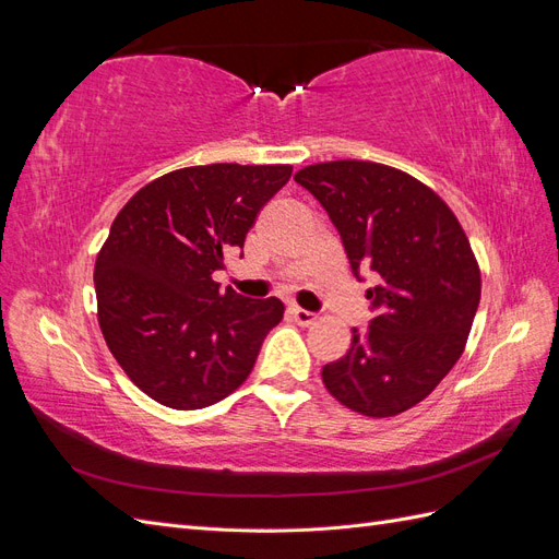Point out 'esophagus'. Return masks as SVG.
<instances>
[{
  "instance_id": "obj_1",
  "label": "esophagus",
  "mask_w": 559,
  "mask_h": 559,
  "mask_svg": "<svg viewBox=\"0 0 559 559\" xmlns=\"http://www.w3.org/2000/svg\"><path fill=\"white\" fill-rule=\"evenodd\" d=\"M289 314H292V319L296 321V324H300V326H310L312 321L317 319L314 312L302 310V308H298V306H292V308H289Z\"/></svg>"
}]
</instances>
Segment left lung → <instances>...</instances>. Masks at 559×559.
<instances>
[{"label":"left lung","instance_id":"8db88e82","mask_svg":"<svg viewBox=\"0 0 559 559\" xmlns=\"http://www.w3.org/2000/svg\"><path fill=\"white\" fill-rule=\"evenodd\" d=\"M341 233L354 277H376L373 319L345 357L321 368L354 413L392 417L427 399L462 357L480 302L468 238L429 186L389 165L333 160L294 177Z\"/></svg>","mask_w":559,"mask_h":559}]
</instances>
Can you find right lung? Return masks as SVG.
Listing matches in <instances>:
<instances>
[{
	"label": "right lung",
	"instance_id": "add662e5",
	"mask_svg": "<svg viewBox=\"0 0 559 559\" xmlns=\"http://www.w3.org/2000/svg\"><path fill=\"white\" fill-rule=\"evenodd\" d=\"M289 177L292 165L183 167L146 183L114 218L95 261L99 329L146 396L198 411L249 378L284 306L218 292L212 275Z\"/></svg>",
	"mask_w": 559,
	"mask_h": 559
}]
</instances>
